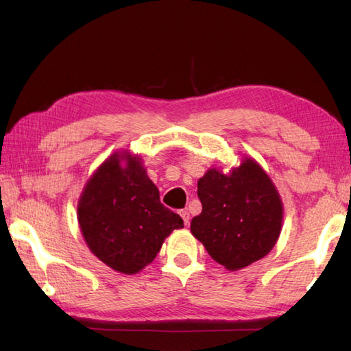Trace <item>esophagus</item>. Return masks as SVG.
<instances>
[{
  "label": "esophagus",
  "mask_w": 351,
  "mask_h": 351,
  "mask_svg": "<svg viewBox=\"0 0 351 351\" xmlns=\"http://www.w3.org/2000/svg\"><path fill=\"white\" fill-rule=\"evenodd\" d=\"M180 214H181V217L184 220V225L189 226L190 225V213L187 210H182Z\"/></svg>",
  "instance_id": "1"
}]
</instances>
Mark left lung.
Instances as JSON below:
<instances>
[{"label":"left lung","mask_w":351,"mask_h":351,"mask_svg":"<svg viewBox=\"0 0 351 351\" xmlns=\"http://www.w3.org/2000/svg\"><path fill=\"white\" fill-rule=\"evenodd\" d=\"M202 213L190 230L210 256L229 271L263 259L278 243L283 204L271 178L252 156L229 171L211 167L197 181Z\"/></svg>","instance_id":"left-lung-1"}]
</instances>
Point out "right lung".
<instances>
[{"label":"right lung","mask_w":351,"mask_h":351,"mask_svg":"<svg viewBox=\"0 0 351 351\" xmlns=\"http://www.w3.org/2000/svg\"><path fill=\"white\" fill-rule=\"evenodd\" d=\"M88 250L122 274H136L155 259L164 240L184 228L180 215L160 202L143 158L116 151L88 178L77 205Z\"/></svg>","instance_id":"obj_1"}]
</instances>
